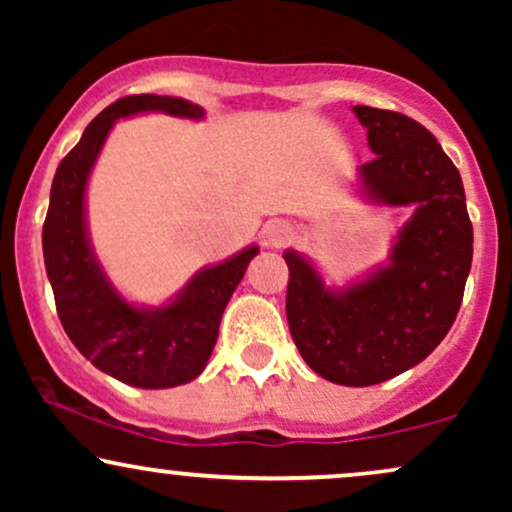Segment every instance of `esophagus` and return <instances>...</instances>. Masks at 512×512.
I'll list each match as a JSON object with an SVG mask.
<instances>
[{"mask_svg":"<svg viewBox=\"0 0 512 512\" xmlns=\"http://www.w3.org/2000/svg\"><path fill=\"white\" fill-rule=\"evenodd\" d=\"M264 236H267V243L274 245V248H279V245H284L286 240L291 238V228L289 223L284 221H272L267 226V231H264Z\"/></svg>","mask_w":512,"mask_h":512,"instance_id":"esophagus-1","label":"esophagus"}]
</instances>
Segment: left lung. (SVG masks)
Instances as JSON below:
<instances>
[{"label": "left lung", "mask_w": 512, "mask_h": 512, "mask_svg": "<svg viewBox=\"0 0 512 512\" xmlns=\"http://www.w3.org/2000/svg\"><path fill=\"white\" fill-rule=\"evenodd\" d=\"M373 161L356 187L370 204L411 207L387 262L346 286H327L298 250H286V317L303 361L346 387L385 383L443 342L472 267V221L457 168L424 125L356 105Z\"/></svg>", "instance_id": "left-lung-1"}]
</instances>
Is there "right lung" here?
<instances>
[{"instance_id": "right-lung-1", "label": "right lung", "mask_w": 512, "mask_h": 512, "mask_svg": "<svg viewBox=\"0 0 512 512\" xmlns=\"http://www.w3.org/2000/svg\"><path fill=\"white\" fill-rule=\"evenodd\" d=\"M144 113L202 120L204 108L156 93L108 105L57 168L43 226V255L57 315L76 349L120 383L166 390L190 383L207 366L223 310L260 248L248 245L228 260L202 267L161 305L132 303L115 289L88 236L86 187L115 122Z\"/></svg>"}]
</instances>
